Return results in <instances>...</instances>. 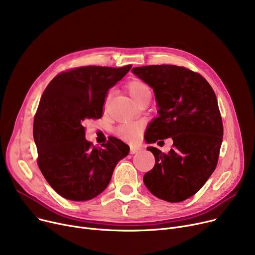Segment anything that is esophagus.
<instances>
[{"label": "esophagus", "instance_id": "esophagus-1", "mask_svg": "<svg viewBox=\"0 0 255 255\" xmlns=\"http://www.w3.org/2000/svg\"><path fill=\"white\" fill-rule=\"evenodd\" d=\"M141 149L139 148V146H131V149H130V153L131 154H135V153H137L138 151H140Z\"/></svg>", "mask_w": 255, "mask_h": 255}]
</instances>
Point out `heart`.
I'll use <instances>...</instances> for the list:
<instances>
[{
  "label": "heart",
  "mask_w": 255,
  "mask_h": 255,
  "mask_svg": "<svg viewBox=\"0 0 255 255\" xmlns=\"http://www.w3.org/2000/svg\"><path fill=\"white\" fill-rule=\"evenodd\" d=\"M127 91L131 99L136 104H138L141 100L145 99L146 97H151V90L149 86L141 82V80H133V82H130L127 86ZM110 98L111 95L109 94L105 98L104 107H106L107 104H109ZM141 129L142 127L138 123H125L120 125L117 128V133L120 137L129 140H134L139 136L141 133Z\"/></svg>",
  "instance_id": "b5f03b06"
}]
</instances>
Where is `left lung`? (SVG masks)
Segmentation results:
<instances>
[{
	"mask_svg": "<svg viewBox=\"0 0 255 255\" xmlns=\"http://www.w3.org/2000/svg\"><path fill=\"white\" fill-rule=\"evenodd\" d=\"M132 73L153 89L157 102L158 117L146 129V142L173 140L167 154L146 148L155 165L143 183L160 199L183 202L202 188L217 165L223 126L216 95L202 75L184 67L142 66Z\"/></svg>",
	"mask_w": 255,
	"mask_h": 255,
	"instance_id": "left-lung-1",
	"label": "left lung"
}]
</instances>
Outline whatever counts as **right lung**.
Here are the masks:
<instances>
[{
  "label": "right lung",
  "instance_id": "add662e5",
  "mask_svg": "<svg viewBox=\"0 0 255 255\" xmlns=\"http://www.w3.org/2000/svg\"><path fill=\"white\" fill-rule=\"evenodd\" d=\"M130 68L79 67L57 75L44 90L33 127L38 165L64 198L85 202L99 195L128 155L129 145L116 137L103 148L93 146L85 137L84 123L101 118L107 91Z\"/></svg>",
  "mask_w": 255,
  "mask_h": 255
}]
</instances>
